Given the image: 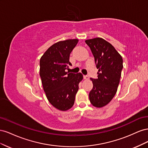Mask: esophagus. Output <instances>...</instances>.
I'll list each match as a JSON object with an SVG mask.
<instances>
[{
  "instance_id": "1",
  "label": "esophagus",
  "mask_w": 148,
  "mask_h": 148,
  "mask_svg": "<svg viewBox=\"0 0 148 148\" xmlns=\"http://www.w3.org/2000/svg\"><path fill=\"white\" fill-rule=\"evenodd\" d=\"M83 78H84V79H86V80L89 79V77H88V76H86V75H84V76H83Z\"/></svg>"
}]
</instances>
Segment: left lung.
Returning a JSON list of instances; mask_svg holds the SVG:
<instances>
[{
	"instance_id": "8db88e82",
	"label": "left lung",
	"mask_w": 148,
	"mask_h": 148,
	"mask_svg": "<svg viewBox=\"0 0 148 148\" xmlns=\"http://www.w3.org/2000/svg\"><path fill=\"white\" fill-rule=\"evenodd\" d=\"M91 49L98 69L97 79L90 78L93 88L89 94L91 104L97 108L106 106L117 91L123 59L110 43L101 38L85 41Z\"/></svg>"
}]
</instances>
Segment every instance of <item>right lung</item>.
I'll use <instances>...</instances> for the list:
<instances>
[{
    "label": "right lung",
    "mask_w": 148,
    "mask_h": 148,
    "mask_svg": "<svg viewBox=\"0 0 148 148\" xmlns=\"http://www.w3.org/2000/svg\"><path fill=\"white\" fill-rule=\"evenodd\" d=\"M78 39H67L53 44L40 59L39 75L43 89L49 102L62 111L71 109L74 104L78 84L82 81L81 73L66 71L70 54Z\"/></svg>",
    "instance_id": "1"
}]
</instances>
